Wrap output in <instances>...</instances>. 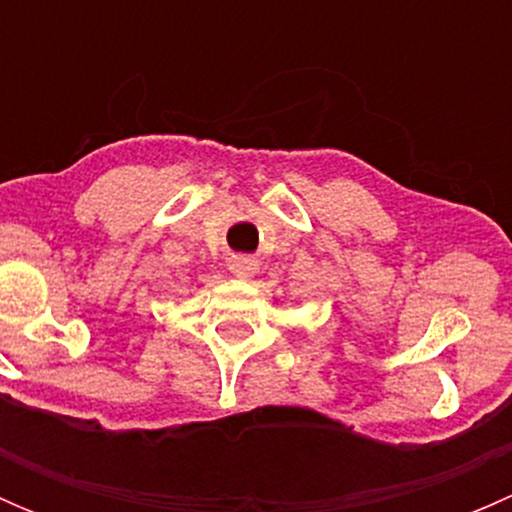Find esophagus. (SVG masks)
<instances>
[{
	"mask_svg": "<svg viewBox=\"0 0 512 512\" xmlns=\"http://www.w3.org/2000/svg\"><path fill=\"white\" fill-rule=\"evenodd\" d=\"M232 275L240 277V280H247V277H252L257 272V262L252 260V257H235L230 265Z\"/></svg>",
	"mask_w": 512,
	"mask_h": 512,
	"instance_id": "34e87169",
	"label": "esophagus"
}]
</instances>
